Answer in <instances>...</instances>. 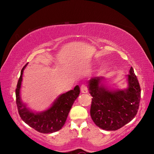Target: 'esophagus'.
I'll return each instance as SVG.
<instances>
[{"label":"esophagus","instance_id":"34e87169","mask_svg":"<svg viewBox=\"0 0 154 154\" xmlns=\"http://www.w3.org/2000/svg\"><path fill=\"white\" fill-rule=\"evenodd\" d=\"M81 92H82V93H88V88L86 85H82V86H81Z\"/></svg>","mask_w":154,"mask_h":154}]
</instances>
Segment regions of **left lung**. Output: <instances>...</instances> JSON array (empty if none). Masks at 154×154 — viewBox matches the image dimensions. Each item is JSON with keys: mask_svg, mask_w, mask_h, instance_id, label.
Instances as JSON below:
<instances>
[{"mask_svg": "<svg viewBox=\"0 0 154 154\" xmlns=\"http://www.w3.org/2000/svg\"><path fill=\"white\" fill-rule=\"evenodd\" d=\"M125 89L108 88L103 77H92L88 82L92 96L90 116L96 126L105 130H116L136 116L139 106L140 88L132 67L127 75Z\"/></svg>", "mask_w": 154, "mask_h": 154, "instance_id": "left-lung-1", "label": "left lung"}]
</instances>
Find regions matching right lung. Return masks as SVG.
<instances>
[{"mask_svg": "<svg viewBox=\"0 0 154 154\" xmlns=\"http://www.w3.org/2000/svg\"><path fill=\"white\" fill-rule=\"evenodd\" d=\"M27 64L28 63L21 71L15 90L16 104L20 116L26 124L41 133L48 134L58 131L64 125L75 100L79 96V86L76 85L74 90L62 94L54 100L50 107L46 110L41 112L33 111L27 107L20 97L23 72Z\"/></svg>", "mask_w": 154, "mask_h": 154, "instance_id": "obj_1", "label": "right lung"}]
</instances>
